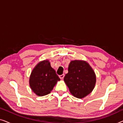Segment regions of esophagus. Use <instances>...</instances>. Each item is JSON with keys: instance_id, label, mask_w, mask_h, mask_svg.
Instances as JSON below:
<instances>
[{"instance_id": "obj_1", "label": "esophagus", "mask_w": 123, "mask_h": 123, "mask_svg": "<svg viewBox=\"0 0 123 123\" xmlns=\"http://www.w3.org/2000/svg\"><path fill=\"white\" fill-rule=\"evenodd\" d=\"M64 74L59 75V78L61 79V80H63V79L64 78Z\"/></svg>"}]
</instances>
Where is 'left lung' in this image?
Returning a JSON list of instances; mask_svg holds the SVG:
<instances>
[{
  "label": "left lung",
  "instance_id": "8db88e82",
  "mask_svg": "<svg viewBox=\"0 0 123 123\" xmlns=\"http://www.w3.org/2000/svg\"><path fill=\"white\" fill-rule=\"evenodd\" d=\"M64 80L74 96L82 98L93 90L96 78L93 70L87 62L75 60L69 63L68 73Z\"/></svg>",
  "mask_w": 123,
  "mask_h": 123
}]
</instances>
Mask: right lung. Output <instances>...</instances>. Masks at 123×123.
Listing matches in <instances>:
<instances>
[{
  "instance_id": "obj_1",
  "label": "right lung",
  "mask_w": 123,
  "mask_h": 123,
  "mask_svg": "<svg viewBox=\"0 0 123 123\" xmlns=\"http://www.w3.org/2000/svg\"><path fill=\"white\" fill-rule=\"evenodd\" d=\"M60 79L51 68L50 62L46 60L40 62L31 72L30 86L33 92L39 96L50 93L57 82Z\"/></svg>"
}]
</instances>
